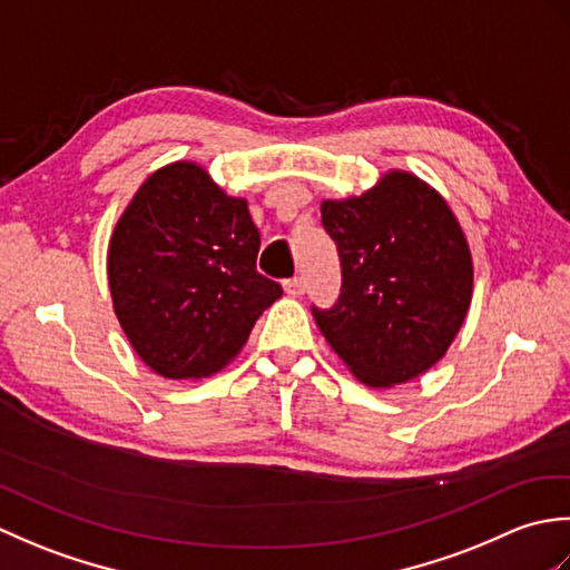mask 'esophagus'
<instances>
[{"instance_id": "esophagus-1", "label": "esophagus", "mask_w": 570, "mask_h": 570, "mask_svg": "<svg viewBox=\"0 0 570 570\" xmlns=\"http://www.w3.org/2000/svg\"><path fill=\"white\" fill-rule=\"evenodd\" d=\"M284 292L288 294V296H304V292H306V284H304V278L301 276H294V278H288V282H284Z\"/></svg>"}]
</instances>
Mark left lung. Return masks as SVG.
<instances>
[{"label": "left lung", "instance_id": "left-lung-1", "mask_svg": "<svg viewBox=\"0 0 570 570\" xmlns=\"http://www.w3.org/2000/svg\"><path fill=\"white\" fill-rule=\"evenodd\" d=\"M343 292L313 316L355 377L384 390L439 362L472 301V254L451 205L426 180L386 171L362 196L321 203Z\"/></svg>", "mask_w": 570, "mask_h": 570}]
</instances>
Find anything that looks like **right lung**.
I'll return each instance as SVG.
<instances>
[{
	"instance_id": "right-lung-1",
	"label": "right lung",
	"mask_w": 570,
	"mask_h": 570,
	"mask_svg": "<svg viewBox=\"0 0 570 570\" xmlns=\"http://www.w3.org/2000/svg\"><path fill=\"white\" fill-rule=\"evenodd\" d=\"M257 252L245 198L193 161L156 168L107 247L115 316L144 365L166 380H203L233 362L282 296L257 272Z\"/></svg>"
}]
</instances>
